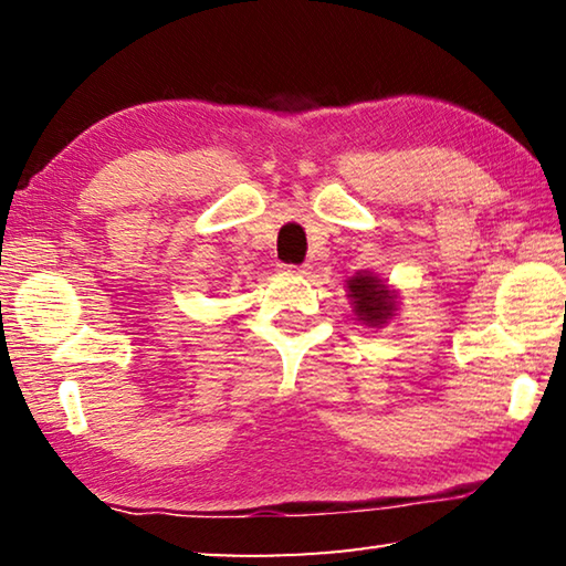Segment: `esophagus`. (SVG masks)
<instances>
[{
  "mask_svg": "<svg viewBox=\"0 0 566 566\" xmlns=\"http://www.w3.org/2000/svg\"><path fill=\"white\" fill-rule=\"evenodd\" d=\"M284 272H290V274H300V276H304V274H310V266H284Z\"/></svg>",
  "mask_w": 566,
  "mask_h": 566,
  "instance_id": "esophagus-1",
  "label": "esophagus"
}]
</instances>
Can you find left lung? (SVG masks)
<instances>
[{
  "instance_id": "left-lung-1",
  "label": "left lung",
  "mask_w": 566,
  "mask_h": 566,
  "mask_svg": "<svg viewBox=\"0 0 566 566\" xmlns=\"http://www.w3.org/2000/svg\"><path fill=\"white\" fill-rule=\"evenodd\" d=\"M347 300L357 322L379 329L397 317L399 290L381 280L379 274L364 270L347 280Z\"/></svg>"
}]
</instances>
